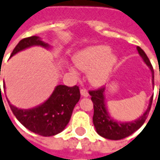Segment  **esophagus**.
Segmentation results:
<instances>
[{
  "label": "esophagus",
  "mask_w": 160,
  "mask_h": 160,
  "mask_svg": "<svg viewBox=\"0 0 160 160\" xmlns=\"http://www.w3.org/2000/svg\"><path fill=\"white\" fill-rule=\"evenodd\" d=\"M80 94H81V95H82L83 97H88V96L89 95L88 92V90H86V89H84V88L80 90Z\"/></svg>",
  "instance_id": "obj_1"
}]
</instances>
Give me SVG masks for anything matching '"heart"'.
Masks as SVG:
<instances>
[{
    "label": "heart",
    "mask_w": 160,
    "mask_h": 160,
    "mask_svg": "<svg viewBox=\"0 0 160 160\" xmlns=\"http://www.w3.org/2000/svg\"><path fill=\"white\" fill-rule=\"evenodd\" d=\"M73 61L77 67L84 71H90L89 81L94 86H102L109 80L117 58L112 55V50L107 45H94L82 49L75 53ZM72 72L75 68L71 67Z\"/></svg>",
    "instance_id": "1"
}]
</instances>
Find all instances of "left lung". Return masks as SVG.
<instances>
[{
	"label": "left lung",
	"mask_w": 160,
	"mask_h": 160,
	"mask_svg": "<svg viewBox=\"0 0 160 160\" xmlns=\"http://www.w3.org/2000/svg\"><path fill=\"white\" fill-rule=\"evenodd\" d=\"M137 50L139 53L140 57L142 58L143 61L144 62V64L148 66L152 72V85H154V71H153L152 66L144 51L138 46L137 47ZM105 90H106L105 88H102L98 90L89 91V94L91 95V100L94 103L93 122H94L95 130L101 137L107 139L119 140L125 138L132 133H134L136 130H138L144 124L151 109L153 95L150 98L148 107L142 116L135 119L134 121L121 122L117 121V119H114L108 110V106L106 104L105 95H104Z\"/></svg>",
	"instance_id": "obj_1"
}]
</instances>
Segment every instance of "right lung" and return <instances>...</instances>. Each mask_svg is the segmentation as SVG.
<instances>
[{
    "label": "right lung",
    "mask_w": 160,
    "mask_h": 160,
    "mask_svg": "<svg viewBox=\"0 0 160 160\" xmlns=\"http://www.w3.org/2000/svg\"><path fill=\"white\" fill-rule=\"evenodd\" d=\"M32 46H41L47 50L52 49L49 43L42 41L39 37L32 36L22 39L12 52L10 57ZM80 98V89L77 86L70 88L65 85H58L51 96L37 107L28 109L19 108L12 105L8 98L7 100L16 119L25 128L40 136L51 137L65 130Z\"/></svg>",
    "instance_id": "1"
}]
</instances>
